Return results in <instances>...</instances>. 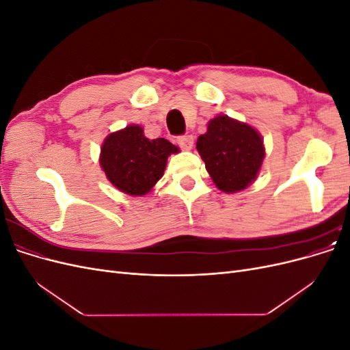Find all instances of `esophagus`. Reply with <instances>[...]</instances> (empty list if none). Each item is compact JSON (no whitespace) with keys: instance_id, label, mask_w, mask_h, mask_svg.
Instances as JSON below:
<instances>
[{"instance_id":"34e87169","label":"esophagus","mask_w":350,"mask_h":350,"mask_svg":"<svg viewBox=\"0 0 350 350\" xmlns=\"http://www.w3.org/2000/svg\"><path fill=\"white\" fill-rule=\"evenodd\" d=\"M176 144L181 147L183 150H191L194 146V137L193 135H179L176 139Z\"/></svg>"}]
</instances>
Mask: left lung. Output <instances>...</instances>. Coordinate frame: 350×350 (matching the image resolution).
Wrapping results in <instances>:
<instances>
[{
	"mask_svg": "<svg viewBox=\"0 0 350 350\" xmlns=\"http://www.w3.org/2000/svg\"><path fill=\"white\" fill-rule=\"evenodd\" d=\"M196 146L213 183L228 194L245 189L257 178L266 156L260 133L228 115L211 120Z\"/></svg>",
	"mask_w": 350,
	"mask_h": 350,
	"instance_id": "1",
	"label": "left lung"
}]
</instances>
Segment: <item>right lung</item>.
<instances>
[{"mask_svg":"<svg viewBox=\"0 0 350 350\" xmlns=\"http://www.w3.org/2000/svg\"><path fill=\"white\" fill-rule=\"evenodd\" d=\"M178 152L165 139H147L140 125H129L105 139L99 162L115 188L130 196H146L163 176L167 156Z\"/></svg>","mask_w":350,"mask_h":350,"instance_id":"add662e5","label":"right lung"}]
</instances>
